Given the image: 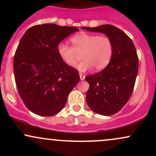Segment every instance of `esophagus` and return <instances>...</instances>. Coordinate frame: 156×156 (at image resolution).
I'll use <instances>...</instances> for the list:
<instances>
[{
	"label": "esophagus",
	"mask_w": 156,
	"mask_h": 156,
	"mask_svg": "<svg viewBox=\"0 0 156 156\" xmlns=\"http://www.w3.org/2000/svg\"><path fill=\"white\" fill-rule=\"evenodd\" d=\"M79 76H80V80H84V78H85V76H84L83 74H82V73H80Z\"/></svg>",
	"instance_id": "obj_1"
}]
</instances>
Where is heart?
<instances>
[{"instance_id": "heart-1", "label": "heart", "mask_w": 156, "mask_h": 156, "mask_svg": "<svg viewBox=\"0 0 156 156\" xmlns=\"http://www.w3.org/2000/svg\"><path fill=\"white\" fill-rule=\"evenodd\" d=\"M72 46L64 42L57 45V52L61 59L66 65L74 67L80 59L83 61L78 69L81 72L94 67L95 70H101L109 64L114 52L113 42L108 36L80 33L70 39Z\"/></svg>"}]
</instances>
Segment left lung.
<instances>
[{"mask_svg": "<svg viewBox=\"0 0 156 156\" xmlns=\"http://www.w3.org/2000/svg\"><path fill=\"white\" fill-rule=\"evenodd\" d=\"M83 29L105 34L114 45L112 58L101 72L87 76L89 84L86 101L93 112L110 116L120 111L133 92L139 69V58L131 39L112 25Z\"/></svg>", "mask_w": 156, "mask_h": 156, "instance_id": "8db88e82", "label": "left lung"}]
</instances>
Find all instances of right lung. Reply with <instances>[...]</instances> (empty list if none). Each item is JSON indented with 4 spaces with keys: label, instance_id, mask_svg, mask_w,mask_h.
<instances>
[{
    "label": "right lung",
    "instance_id": "right-lung-1",
    "mask_svg": "<svg viewBox=\"0 0 156 156\" xmlns=\"http://www.w3.org/2000/svg\"><path fill=\"white\" fill-rule=\"evenodd\" d=\"M75 27L46 23L28 28L14 58V74L20 96L31 112L44 117L64 108L69 92L80 80L78 70L62 62L57 45Z\"/></svg>",
    "mask_w": 156,
    "mask_h": 156
}]
</instances>
